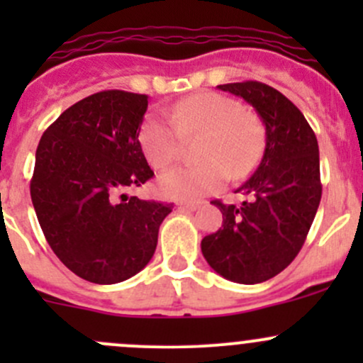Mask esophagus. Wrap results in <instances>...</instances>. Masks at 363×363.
I'll use <instances>...</instances> for the list:
<instances>
[{"label":"esophagus","instance_id":"1","mask_svg":"<svg viewBox=\"0 0 363 363\" xmlns=\"http://www.w3.org/2000/svg\"><path fill=\"white\" fill-rule=\"evenodd\" d=\"M199 207H200L199 202H181L179 203V208H182V211H196Z\"/></svg>","mask_w":363,"mask_h":363}]
</instances>
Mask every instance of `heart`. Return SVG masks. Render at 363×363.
I'll list each match as a JSON object with an SVG mask.
<instances>
[{"instance_id":"heart-1","label":"heart","mask_w":363,"mask_h":363,"mask_svg":"<svg viewBox=\"0 0 363 363\" xmlns=\"http://www.w3.org/2000/svg\"><path fill=\"white\" fill-rule=\"evenodd\" d=\"M186 138H200L195 167H175L161 174L158 188L177 200H196L218 191L230 179H242L255 168L265 144V128L258 116L244 111L233 98L202 93L172 107V116L149 112L138 142L149 164L167 168L181 156Z\"/></svg>"}]
</instances>
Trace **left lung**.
I'll list each match as a JSON object with an SVG mask.
<instances>
[{"label": "left lung", "instance_id": "obj_1", "mask_svg": "<svg viewBox=\"0 0 363 363\" xmlns=\"http://www.w3.org/2000/svg\"><path fill=\"white\" fill-rule=\"evenodd\" d=\"M244 98L265 124V152L237 189L242 205L214 200L223 226L203 237L208 265L225 279L256 284L277 276L302 250L321 200L320 151L303 113L274 87L256 80L223 84Z\"/></svg>", "mask_w": 363, "mask_h": 363}]
</instances>
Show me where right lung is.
Returning <instances> with one entry per match:
<instances>
[{
	"mask_svg": "<svg viewBox=\"0 0 363 363\" xmlns=\"http://www.w3.org/2000/svg\"><path fill=\"white\" fill-rule=\"evenodd\" d=\"M147 94L100 91L67 108L40 138L33 207L50 250L82 279L113 284L152 258L174 203L126 196L155 172L138 131Z\"/></svg>",
	"mask_w": 363,
	"mask_h": 363,
	"instance_id": "obj_1",
	"label": "right lung"
}]
</instances>
